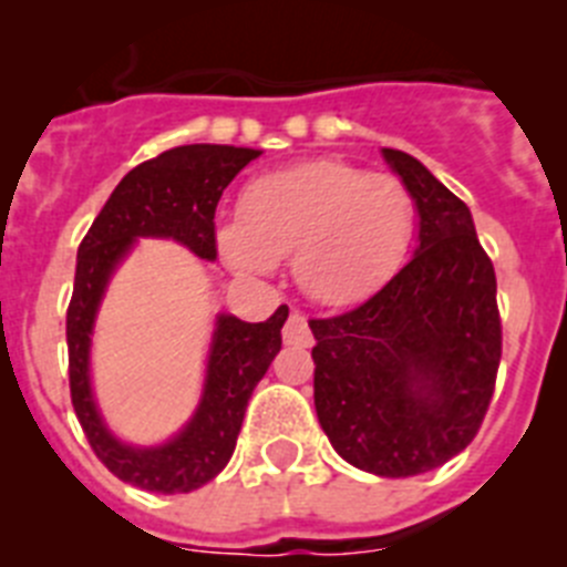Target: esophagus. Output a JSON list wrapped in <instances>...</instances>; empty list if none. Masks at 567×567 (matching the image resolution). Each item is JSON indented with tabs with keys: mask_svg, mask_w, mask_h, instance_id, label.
Wrapping results in <instances>:
<instances>
[{
	"mask_svg": "<svg viewBox=\"0 0 567 567\" xmlns=\"http://www.w3.org/2000/svg\"><path fill=\"white\" fill-rule=\"evenodd\" d=\"M284 343L287 346H312V329L307 323V315L289 312L284 323Z\"/></svg>",
	"mask_w": 567,
	"mask_h": 567,
	"instance_id": "esophagus-1",
	"label": "esophagus"
}]
</instances>
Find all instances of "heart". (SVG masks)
Returning a JSON list of instances; mask_svg holds the SVG:
<instances>
[{
    "instance_id": "obj_1",
    "label": "heart",
    "mask_w": 567,
    "mask_h": 567,
    "mask_svg": "<svg viewBox=\"0 0 567 567\" xmlns=\"http://www.w3.org/2000/svg\"><path fill=\"white\" fill-rule=\"evenodd\" d=\"M414 218V195L400 178L318 158L249 182L238 221L218 229V249L244 272H269L292 255L303 292L354 303L398 272Z\"/></svg>"
}]
</instances>
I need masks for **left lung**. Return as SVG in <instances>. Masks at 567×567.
Segmentation results:
<instances>
[{"instance_id": "obj_1", "label": "left lung", "mask_w": 567, "mask_h": 567, "mask_svg": "<svg viewBox=\"0 0 567 567\" xmlns=\"http://www.w3.org/2000/svg\"><path fill=\"white\" fill-rule=\"evenodd\" d=\"M420 213V249L380 292L312 318L315 409L334 452L378 477L440 468L488 412L503 320L471 213L417 158L383 150Z\"/></svg>"}]
</instances>
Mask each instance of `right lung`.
<instances>
[{
  "label": "right lung",
  "mask_w": 567,
  "mask_h": 567,
  "mask_svg": "<svg viewBox=\"0 0 567 567\" xmlns=\"http://www.w3.org/2000/svg\"><path fill=\"white\" fill-rule=\"evenodd\" d=\"M258 155V150L227 144L164 150L124 175L79 244L76 280L68 307L70 400L84 437L104 468L144 491L187 494L209 483L229 463L252 389L280 352V327L289 307H278L264 323L221 315L195 417L167 445L130 449L104 429L90 394L87 349L99 300L113 267L138 235L175 238L198 258H218L215 207L229 182Z\"/></svg>",
  "instance_id": "right-lung-1"
}]
</instances>
